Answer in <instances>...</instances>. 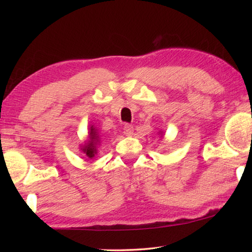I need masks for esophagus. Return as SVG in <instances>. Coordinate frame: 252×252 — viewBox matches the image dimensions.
I'll return each mask as SVG.
<instances>
[{
	"label": "esophagus",
	"mask_w": 252,
	"mask_h": 252,
	"mask_svg": "<svg viewBox=\"0 0 252 252\" xmlns=\"http://www.w3.org/2000/svg\"><path fill=\"white\" fill-rule=\"evenodd\" d=\"M123 132H125L126 135H132L133 134V126L132 125H126L123 127Z\"/></svg>",
	"instance_id": "obj_1"
}]
</instances>
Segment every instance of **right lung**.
<instances>
[{
  "instance_id": "1",
  "label": "right lung",
  "mask_w": 252,
  "mask_h": 252,
  "mask_svg": "<svg viewBox=\"0 0 252 252\" xmlns=\"http://www.w3.org/2000/svg\"><path fill=\"white\" fill-rule=\"evenodd\" d=\"M89 134H90V135H89V136H90V140H89L88 143L83 147L82 151L89 158H91V159H92V158L97 153L96 152V146L100 143V138H99V135H97V132L95 130V127L93 126H91L90 133H89Z\"/></svg>"
}]
</instances>
